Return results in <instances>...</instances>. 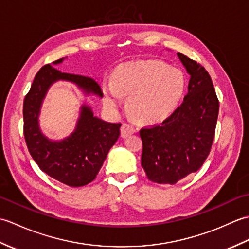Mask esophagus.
Masks as SVG:
<instances>
[{
  "label": "esophagus",
  "instance_id": "34e87169",
  "mask_svg": "<svg viewBox=\"0 0 249 249\" xmlns=\"http://www.w3.org/2000/svg\"><path fill=\"white\" fill-rule=\"evenodd\" d=\"M135 133H136V129L131 125L126 124V123L122 125V127H121V136H122V138H127L128 136L133 135Z\"/></svg>",
  "mask_w": 249,
  "mask_h": 249
}]
</instances>
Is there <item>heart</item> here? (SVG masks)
<instances>
[{"label":"heart","instance_id":"obj_1","mask_svg":"<svg viewBox=\"0 0 249 249\" xmlns=\"http://www.w3.org/2000/svg\"><path fill=\"white\" fill-rule=\"evenodd\" d=\"M185 91L183 72L158 60L127 62L120 65L113 80L104 83L105 102L118 111L129 95L128 108L144 123L167 119L181 102Z\"/></svg>","mask_w":249,"mask_h":249}]
</instances>
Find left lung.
I'll use <instances>...</instances> for the list:
<instances>
[{"label": "left lung", "instance_id": "obj_1", "mask_svg": "<svg viewBox=\"0 0 249 249\" xmlns=\"http://www.w3.org/2000/svg\"><path fill=\"white\" fill-rule=\"evenodd\" d=\"M177 55L189 75L186 96L160 125L140 130L141 165L146 177L152 182L170 185L203 165L212 146L219 110L205 68L179 52Z\"/></svg>", "mask_w": 249, "mask_h": 249}]
</instances>
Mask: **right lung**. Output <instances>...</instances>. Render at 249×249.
Masks as SVG:
<instances>
[{
    "mask_svg": "<svg viewBox=\"0 0 249 249\" xmlns=\"http://www.w3.org/2000/svg\"><path fill=\"white\" fill-rule=\"evenodd\" d=\"M63 57L47 64L36 73L23 103L24 138L30 154L48 176L71 187L91 183L120 137L121 124L109 123L94 114L89 105L83 104L72 133L61 140L48 138L40 129L39 114L43 102L52 84L71 82L84 96L103 98L102 89L92 78L62 72L53 66L62 64Z\"/></svg>",
    "mask_w": 249,
    "mask_h": 249,
    "instance_id": "add662e5",
    "label": "right lung"
}]
</instances>
